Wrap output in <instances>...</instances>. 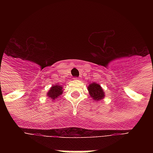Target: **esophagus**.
<instances>
[{
	"label": "esophagus",
	"instance_id": "1",
	"mask_svg": "<svg viewBox=\"0 0 153 153\" xmlns=\"http://www.w3.org/2000/svg\"><path fill=\"white\" fill-rule=\"evenodd\" d=\"M74 80H78L79 79H78V77H74Z\"/></svg>",
	"mask_w": 153,
	"mask_h": 153
}]
</instances>
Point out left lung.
Instances as JSON below:
<instances>
[{"instance_id":"obj_1","label":"left lung","mask_w":153,"mask_h":153,"mask_svg":"<svg viewBox=\"0 0 153 153\" xmlns=\"http://www.w3.org/2000/svg\"><path fill=\"white\" fill-rule=\"evenodd\" d=\"M88 90L90 94L93 99H94V101H100L104 98L105 93L100 85L94 82L88 86Z\"/></svg>"}]
</instances>
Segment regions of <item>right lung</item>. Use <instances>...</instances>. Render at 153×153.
<instances>
[{
    "label": "right lung",
    "instance_id": "1",
    "mask_svg": "<svg viewBox=\"0 0 153 153\" xmlns=\"http://www.w3.org/2000/svg\"><path fill=\"white\" fill-rule=\"evenodd\" d=\"M62 86H59V85H55V86H51V88L50 89V91L48 93V96L51 99H55L57 98L60 94H62Z\"/></svg>",
    "mask_w": 153,
    "mask_h": 153
}]
</instances>
